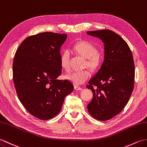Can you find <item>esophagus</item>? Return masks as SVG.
Masks as SVG:
<instances>
[{
    "label": "esophagus",
    "mask_w": 147,
    "mask_h": 147,
    "mask_svg": "<svg viewBox=\"0 0 147 147\" xmlns=\"http://www.w3.org/2000/svg\"><path fill=\"white\" fill-rule=\"evenodd\" d=\"M74 88L75 90H77V91H78V90H82V88H81V87L78 86H74Z\"/></svg>",
    "instance_id": "obj_1"
}]
</instances>
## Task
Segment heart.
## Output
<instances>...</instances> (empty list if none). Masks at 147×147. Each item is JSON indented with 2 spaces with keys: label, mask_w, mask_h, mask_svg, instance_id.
Here are the masks:
<instances>
[{
  "label": "heart",
  "mask_w": 147,
  "mask_h": 147,
  "mask_svg": "<svg viewBox=\"0 0 147 147\" xmlns=\"http://www.w3.org/2000/svg\"><path fill=\"white\" fill-rule=\"evenodd\" d=\"M74 49L84 58L87 59V65L92 69H96L101 65L102 58L97 53L96 47L88 41H80L74 45ZM70 53L67 50L64 51L60 57L61 66L66 71L69 70ZM90 76L87 70L74 71L65 76V79L75 85H80L86 81Z\"/></svg>",
  "instance_id": "1"
}]
</instances>
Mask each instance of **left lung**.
<instances>
[{
	"label": "left lung",
	"instance_id": "left-lung-1",
	"mask_svg": "<svg viewBox=\"0 0 147 147\" xmlns=\"http://www.w3.org/2000/svg\"><path fill=\"white\" fill-rule=\"evenodd\" d=\"M86 33L104 44L103 62L86 86L93 93L88 111L98 120H108L121 111L130 98L135 79L134 61L127 43L117 33L106 29Z\"/></svg>",
	"mask_w": 147,
	"mask_h": 147
}]
</instances>
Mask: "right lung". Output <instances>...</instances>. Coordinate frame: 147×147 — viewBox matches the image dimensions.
I'll return each instance as SVG.
<instances>
[{
  "mask_svg": "<svg viewBox=\"0 0 147 147\" xmlns=\"http://www.w3.org/2000/svg\"><path fill=\"white\" fill-rule=\"evenodd\" d=\"M66 34L45 32L29 36L18 47L13 61V80L20 103L40 120L56 116L74 86L59 80L61 46Z\"/></svg>",
  "mask_w": 147,
  "mask_h": 147,
  "instance_id": "1",
  "label": "right lung"
}]
</instances>
